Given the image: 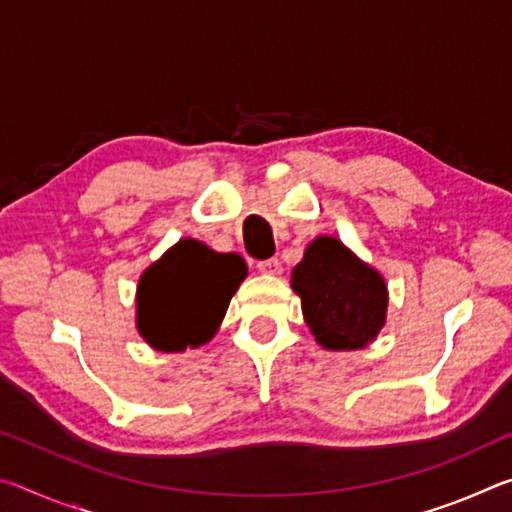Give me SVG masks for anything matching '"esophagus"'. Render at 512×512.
Segmentation results:
<instances>
[{
	"instance_id": "obj_1",
	"label": "esophagus",
	"mask_w": 512,
	"mask_h": 512,
	"mask_svg": "<svg viewBox=\"0 0 512 512\" xmlns=\"http://www.w3.org/2000/svg\"><path fill=\"white\" fill-rule=\"evenodd\" d=\"M257 268H259V273H264V275H280L282 273V262L277 257L262 259V262H257Z\"/></svg>"
}]
</instances>
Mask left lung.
Returning <instances> with one entry per match:
<instances>
[{
    "instance_id": "left-lung-1",
    "label": "left lung",
    "mask_w": 512,
    "mask_h": 512,
    "mask_svg": "<svg viewBox=\"0 0 512 512\" xmlns=\"http://www.w3.org/2000/svg\"><path fill=\"white\" fill-rule=\"evenodd\" d=\"M302 316L325 350H359L386 323L388 291L375 268L334 237H316L293 268Z\"/></svg>"
}]
</instances>
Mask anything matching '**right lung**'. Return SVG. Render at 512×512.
<instances>
[{"label":"right lung","mask_w":512,"mask_h":512,"mask_svg":"<svg viewBox=\"0 0 512 512\" xmlns=\"http://www.w3.org/2000/svg\"><path fill=\"white\" fill-rule=\"evenodd\" d=\"M248 275L235 253H214L196 239H180L137 284V329L151 348L183 352L207 343L230 298Z\"/></svg>","instance_id":"right-lung-1"}]
</instances>
